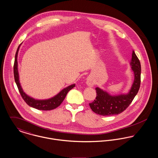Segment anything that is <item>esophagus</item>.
Listing matches in <instances>:
<instances>
[{
	"instance_id": "obj_1",
	"label": "esophagus",
	"mask_w": 158,
	"mask_h": 158,
	"mask_svg": "<svg viewBox=\"0 0 158 158\" xmlns=\"http://www.w3.org/2000/svg\"><path fill=\"white\" fill-rule=\"evenodd\" d=\"M86 84V85H88V86L92 87V86H94V82H93V81L90 78H88Z\"/></svg>"
}]
</instances>
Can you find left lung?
<instances>
[{
	"label": "left lung",
	"instance_id": "8db88e82",
	"mask_svg": "<svg viewBox=\"0 0 158 158\" xmlns=\"http://www.w3.org/2000/svg\"><path fill=\"white\" fill-rule=\"evenodd\" d=\"M130 65L134 72V80L129 92L126 94L110 95L106 91L98 87L96 88V99L89 104L93 112L103 116L118 115L129 106L137 94L141 83V64L134 50Z\"/></svg>",
	"mask_w": 158,
	"mask_h": 158
}]
</instances>
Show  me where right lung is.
I'll return each mask as SVG.
<instances>
[{"instance_id": "add662e5", "label": "right lung", "mask_w": 158, "mask_h": 158, "mask_svg": "<svg viewBox=\"0 0 158 158\" xmlns=\"http://www.w3.org/2000/svg\"><path fill=\"white\" fill-rule=\"evenodd\" d=\"M22 43L18 47L15 55V61L14 64V79L16 83V85L18 87L19 91L23 98L24 102L31 107L34 108L38 109V110H49L52 109H55L58 106H59L63 100H64L65 97L67 96L68 92L72 89L75 86V84L69 85V86L64 88L62 90L57 94L54 97L50 98L48 99L45 100H38L35 99L32 97L27 95L22 89V86L20 85V81H19V74L18 71V62H17V56L19 50Z\"/></svg>"}]
</instances>
